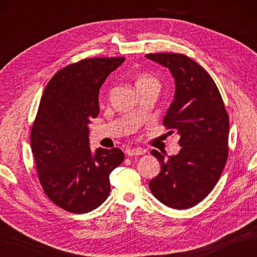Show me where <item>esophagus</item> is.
I'll return each mask as SVG.
<instances>
[{
	"instance_id": "34e87169",
	"label": "esophagus",
	"mask_w": 257,
	"mask_h": 257,
	"mask_svg": "<svg viewBox=\"0 0 257 257\" xmlns=\"http://www.w3.org/2000/svg\"><path fill=\"white\" fill-rule=\"evenodd\" d=\"M144 150L143 149H140V148H133V149H129L128 151H127V155L129 156V157H134V156H141V155H144Z\"/></svg>"
}]
</instances>
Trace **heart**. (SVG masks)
I'll return each instance as SVG.
<instances>
[{
  "label": "heart",
  "mask_w": 257,
  "mask_h": 257,
  "mask_svg": "<svg viewBox=\"0 0 257 257\" xmlns=\"http://www.w3.org/2000/svg\"><path fill=\"white\" fill-rule=\"evenodd\" d=\"M137 84H158V81L154 77H151V76L144 75L138 79Z\"/></svg>",
  "instance_id": "1"
}]
</instances>
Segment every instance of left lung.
<instances>
[{"label": "left lung", "instance_id": "left-lung-1", "mask_svg": "<svg viewBox=\"0 0 257 257\" xmlns=\"http://www.w3.org/2000/svg\"><path fill=\"white\" fill-rule=\"evenodd\" d=\"M146 57L167 67L174 78L176 92L163 124L178 133L181 146L179 154L168 159L159 151H151L161 162V171L149 188L167 206L189 209L219 181L228 155V116L214 80L198 63L173 53Z\"/></svg>", "mask_w": 257, "mask_h": 257}]
</instances>
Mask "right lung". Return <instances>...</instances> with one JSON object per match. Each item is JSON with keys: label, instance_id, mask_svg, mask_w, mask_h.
Returning <instances> with one entry per match:
<instances>
[{"label": "right lung", "instance_id": "obj_1", "mask_svg": "<svg viewBox=\"0 0 257 257\" xmlns=\"http://www.w3.org/2000/svg\"><path fill=\"white\" fill-rule=\"evenodd\" d=\"M123 57L88 58L59 70L48 81L31 132L38 179L48 198L70 213L97 209L110 192L109 174L124 159L118 148L90 150V120L98 95Z\"/></svg>", "mask_w": 257, "mask_h": 257}]
</instances>
